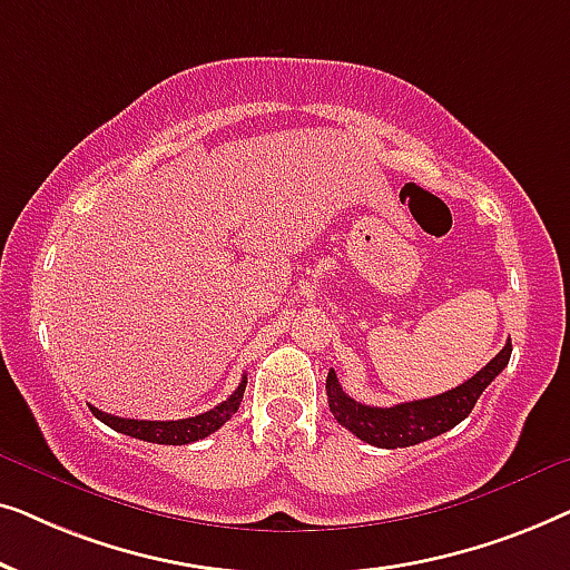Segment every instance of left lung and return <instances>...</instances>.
I'll return each mask as SVG.
<instances>
[{
    "label": "left lung",
    "mask_w": 570,
    "mask_h": 570,
    "mask_svg": "<svg viewBox=\"0 0 570 570\" xmlns=\"http://www.w3.org/2000/svg\"><path fill=\"white\" fill-rule=\"evenodd\" d=\"M511 340L490 361L485 368L466 379L464 384L451 389L446 394L428 396V400L402 402L394 407H371V404L355 402L353 396L342 392L337 373L330 371L326 376V396L334 420L357 439L379 449H404L415 446L420 441L435 439V435L451 431L470 415L474 402L485 392L498 373L509 365Z\"/></svg>",
    "instance_id": "1"
}]
</instances>
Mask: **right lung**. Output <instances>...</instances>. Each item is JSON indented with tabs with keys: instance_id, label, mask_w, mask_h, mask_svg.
<instances>
[{
	"instance_id": "add662e5",
	"label": "right lung",
	"mask_w": 570,
	"mask_h": 570,
	"mask_svg": "<svg viewBox=\"0 0 570 570\" xmlns=\"http://www.w3.org/2000/svg\"><path fill=\"white\" fill-rule=\"evenodd\" d=\"M246 392V379L240 381L236 392H233L228 400L217 404V407L202 412L197 417H184V420H129V417H116L108 415V412H100L92 407L90 412L96 415L100 423H106L114 431L124 435H131V439L150 441V443H166V446H181V443H191L199 439H207L209 433H215L217 428L228 423V420L238 412V404L244 400Z\"/></svg>"
}]
</instances>
